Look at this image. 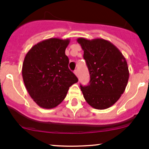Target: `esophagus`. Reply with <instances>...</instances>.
<instances>
[{
  "label": "esophagus",
  "instance_id": "34e87169",
  "mask_svg": "<svg viewBox=\"0 0 149 149\" xmlns=\"http://www.w3.org/2000/svg\"><path fill=\"white\" fill-rule=\"evenodd\" d=\"M74 73H75V75H76L77 77H78V70H75Z\"/></svg>",
  "mask_w": 149,
  "mask_h": 149
}]
</instances>
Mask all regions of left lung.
<instances>
[{
  "instance_id": "1",
  "label": "left lung",
  "mask_w": 149,
  "mask_h": 149,
  "mask_svg": "<svg viewBox=\"0 0 149 149\" xmlns=\"http://www.w3.org/2000/svg\"><path fill=\"white\" fill-rule=\"evenodd\" d=\"M84 51L90 80L80 89L85 101L96 109L111 107L123 94L129 79L125 58L109 40L102 38L77 39Z\"/></svg>"
}]
</instances>
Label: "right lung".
<instances>
[{
	"label": "right lung",
	"mask_w": 149,
	"mask_h": 149,
	"mask_svg": "<svg viewBox=\"0 0 149 149\" xmlns=\"http://www.w3.org/2000/svg\"><path fill=\"white\" fill-rule=\"evenodd\" d=\"M69 39L52 38L33 45L26 54L22 77L29 94L40 107L53 109L61 103L69 87L78 81L69 69L65 50Z\"/></svg>",
	"instance_id": "right-lung-1"
}]
</instances>
